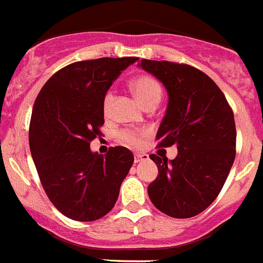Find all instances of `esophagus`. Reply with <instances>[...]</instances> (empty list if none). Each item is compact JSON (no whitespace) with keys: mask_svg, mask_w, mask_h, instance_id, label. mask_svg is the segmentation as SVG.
<instances>
[{"mask_svg":"<svg viewBox=\"0 0 263 263\" xmlns=\"http://www.w3.org/2000/svg\"><path fill=\"white\" fill-rule=\"evenodd\" d=\"M147 159L148 155H146V154H136V155H134V161H136V163H141V161L147 160Z\"/></svg>","mask_w":263,"mask_h":263,"instance_id":"esophagus-1","label":"esophagus"}]
</instances>
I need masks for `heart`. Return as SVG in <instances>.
Here are the masks:
<instances>
[{"label":"heart","instance_id":"heart-1","mask_svg":"<svg viewBox=\"0 0 263 263\" xmlns=\"http://www.w3.org/2000/svg\"><path fill=\"white\" fill-rule=\"evenodd\" d=\"M130 88L133 91L134 96L137 98L139 103L142 105H146L151 102H158L161 98V87L159 82L156 79H154L153 77L148 76H142L138 78L134 79L130 84ZM113 102V92L112 91H108L104 95L103 99V112L105 115L109 113L110 105ZM120 141L125 144H129V146H138L141 139H139V134L136 132H132V130H125L120 133Z\"/></svg>","mask_w":263,"mask_h":263}]
</instances>
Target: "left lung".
<instances>
[{
	"instance_id": "8db88e82",
	"label": "left lung",
	"mask_w": 263,
	"mask_h": 263,
	"mask_svg": "<svg viewBox=\"0 0 263 263\" xmlns=\"http://www.w3.org/2000/svg\"><path fill=\"white\" fill-rule=\"evenodd\" d=\"M138 66L153 74L168 93L156 133L159 147L177 146L172 160L150 155L159 175L148 185V197L165 215L192 218L215 201L233 164V112L215 82L196 67L146 59Z\"/></svg>"
}]
</instances>
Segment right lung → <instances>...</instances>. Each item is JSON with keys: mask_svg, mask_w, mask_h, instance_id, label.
Masks as SVG:
<instances>
[{"mask_svg": "<svg viewBox=\"0 0 263 263\" xmlns=\"http://www.w3.org/2000/svg\"><path fill=\"white\" fill-rule=\"evenodd\" d=\"M137 60L103 57L67 65L48 79L35 100L31 155L48 198L73 220L107 215L133 165L126 147H112L102 155L91 151L90 142L104 124V95Z\"/></svg>", "mask_w": 263, "mask_h": 263, "instance_id": "right-lung-1", "label": "right lung"}]
</instances>
